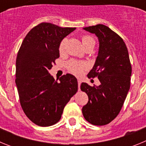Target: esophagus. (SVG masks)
I'll return each instance as SVG.
<instances>
[{
	"label": "esophagus",
	"instance_id": "34e87169",
	"mask_svg": "<svg viewBox=\"0 0 146 146\" xmlns=\"http://www.w3.org/2000/svg\"><path fill=\"white\" fill-rule=\"evenodd\" d=\"M77 82H78V87H79V89H80V86L82 81H81V80L78 79V80H77Z\"/></svg>",
	"mask_w": 146,
	"mask_h": 146
}]
</instances>
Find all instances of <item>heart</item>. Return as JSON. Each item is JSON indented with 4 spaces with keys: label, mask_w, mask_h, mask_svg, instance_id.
Masks as SVG:
<instances>
[{
    "label": "heart",
    "mask_w": 146,
    "mask_h": 146,
    "mask_svg": "<svg viewBox=\"0 0 146 146\" xmlns=\"http://www.w3.org/2000/svg\"><path fill=\"white\" fill-rule=\"evenodd\" d=\"M82 42L83 45L85 46V45L88 43L94 42V40L91 36H84L82 38ZM65 43L66 39L62 40V42L60 43V45H59V51H60V52H64ZM86 65L84 63H80V62L76 61V60H71V61H69L67 64V68H68V69L72 73H73L74 74H76V75H80V74H82V72H83V69L86 68Z\"/></svg>",
    "instance_id": "b5f03b06"
}]
</instances>
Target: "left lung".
I'll use <instances>...</instances> for the list:
<instances>
[{
  "instance_id": "obj_1",
  "label": "left lung",
  "mask_w": 146,
  "mask_h": 146,
  "mask_svg": "<svg viewBox=\"0 0 146 146\" xmlns=\"http://www.w3.org/2000/svg\"><path fill=\"white\" fill-rule=\"evenodd\" d=\"M99 40L98 55L88 77H98L100 85L82 82L80 88L88 102L82 107L85 119L93 125L102 126L118 115L130 88L131 66L123 40L108 26L102 24L83 28Z\"/></svg>"
}]
</instances>
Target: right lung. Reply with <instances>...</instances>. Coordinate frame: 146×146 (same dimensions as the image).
<instances>
[{
    "label": "right lung",
    "instance_id": "obj_1",
    "mask_svg": "<svg viewBox=\"0 0 146 146\" xmlns=\"http://www.w3.org/2000/svg\"><path fill=\"white\" fill-rule=\"evenodd\" d=\"M75 29L42 23L28 32L19 50L15 82L20 104L26 116L38 126L58 122L64 107L77 91L74 75H63L58 82L49 73L60 57V43Z\"/></svg>",
    "mask_w": 146,
    "mask_h": 146
}]
</instances>
